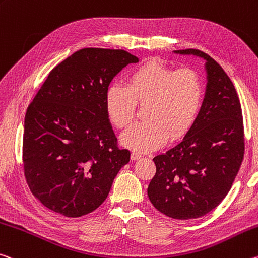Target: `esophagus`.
Wrapping results in <instances>:
<instances>
[{"mask_svg":"<svg viewBox=\"0 0 258 258\" xmlns=\"http://www.w3.org/2000/svg\"><path fill=\"white\" fill-rule=\"evenodd\" d=\"M141 157H142V154L137 153V151H133V153L131 154V158H132L133 161H137V159H140Z\"/></svg>","mask_w":258,"mask_h":258,"instance_id":"esophagus-1","label":"esophagus"}]
</instances>
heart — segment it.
I'll list each match as a JSON object with an SVG mask.
<instances>
[{
    "label": "heart",
    "instance_id": "1",
    "mask_svg": "<svg viewBox=\"0 0 258 258\" xmlns=\"http://www.w3.org/2000/svg\"><path fill=\"white\" fill-rule=\"evenodd\" d=\"M204 99V81L193 69L173 70L158 58L133 68L125 86H110L104 107L114 127L124 130L132 122L137 105L145 107L146 121L122 134V145L146 153L158 148L170 137L187 133L198 118Z\"/></svg>",
    "mask_w": 258,
    "mask_h": 258
}]
</instances>
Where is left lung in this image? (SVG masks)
Segmentation results:
<instances>
[{
    "label": "left lung",
    "mask_w": 258,
    "mask_h": 258,
    "mask_svg": "<svg viewBox=\"0 0 258 258\" xmlns=\"http://www.w3.org/2000/svg\"><path fill=\"white\" fill-rule=\"evenodd\" d=\"M206 60L202 108L180 142L155 156L150 202L173 219L199 218L230 191L244 154L242 110L234 85L214 58L198 49L174 50Z\"/></svg>",
    "instance_id": "obj_1"
}]
</instances>
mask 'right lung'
Segmentation results:
<instances>
[{
	"instance_id": "1",
	"label": "right lung",
	"mask_w": 258,
	"mask_h": 258,
	"mask_svg": "<svg viewBox=\"0 0 258 258\" xmlns=\"http://www.w3.org/2000/svg\"><path fill=\"white\" fill-rule=\"evenodd\" d=\"M139 58L121 49L84 48L49 73L28 105L23 163L36 199L65 217L96 210L130 162L105 112L113 77Z\"/></svg>"
}]
</instances>
